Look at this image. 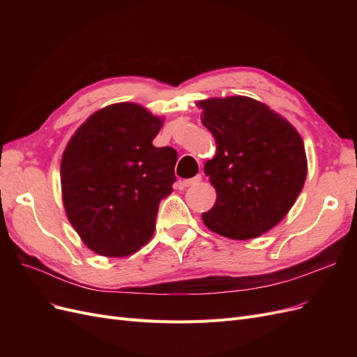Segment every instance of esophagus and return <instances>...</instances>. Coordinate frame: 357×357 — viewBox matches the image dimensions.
Instances as JSON below:
<instances>
[{"mask_svg":"<svg viewBox=\"0 0 357 357\" xmlns=\"http://www.w3.org/2000/svg\"><path fill=\"white\" fill-rule=\"evenodd\" d=\"M199 181H201V176L198 174V176H195L193 178H188V180H183V181H180V185H181L183 188H189V186L197 185V183H199Z\"/></svg>","mask_w":357,"mask_h":357,"instance_id":"1","label":"esophagus"}]
</instances>
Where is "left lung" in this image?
Instances as JSON below:
<instances>
[{
	"mask_svg": "<svg viewBox=\"0 0 357 357\" xmlns=\"http://www.w3.org/2000/svg\"><path fill=\"white\" fill-rule=\"evenodd\" d=\"M215 139L205 162L218 198L202 222L231 240H252L273 229L295 204L307 177L304 142L283 116L248 96L197 102Z\"/></svg>",
	"mask_w": 357,
	"mask_h": 357,
	"instance_id": "1",
	"label": "left lung"
}]
</instances>
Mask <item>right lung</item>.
Wrapping results in <instances>:
<instances>
[{
    "label": "right lung",
    "instance_id": "add662e5",
    "mask_svg": "<svg viewBox=\"0 0 357 357\" xmlns=\"http://www.w3.org/2000/svg\"><path fill=\"white\" fill-rule=\"evenodd\" d=\"M162 125L143 105L112 104L86 119L63 150V208L96 255L129 256L152 238L159 202L176 181L177 152L152 143Z\"/></svg>",
    "mask_w": 357,
    "mask_h": 357
}]
</instances>
